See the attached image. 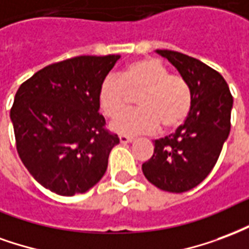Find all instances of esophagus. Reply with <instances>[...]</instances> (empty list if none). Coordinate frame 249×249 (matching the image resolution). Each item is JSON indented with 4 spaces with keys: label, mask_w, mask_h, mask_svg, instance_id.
<instances>
[{
    "label": "esophagus",
    "mask_w": 249,
    "mask_h": 249,
    "mask_svg": "<svg viewBox=\"0 0 249 249\" xmlns=\"http://www.w3.org/2000/svg\"><path fill=\"white\" fill-rule=\"evenodd\" d=\"M134 137H130V135H119V141L121 143H131L134 142Z\"/></svg>",
    "instance_id": "obj_1"
}]
</instances>
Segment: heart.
<instances>
[{
    "label": "heart",
    "instance_id": "b5f03b06",
    "mask_svg": "<svg viewBox=\"0 0 249 249\" xmlns=\"http://www.w3.org/2000/svg\"><path fill=\"white\" fill-rule=\"evenodd\" d=\"M132 95L141 107L120 114ZM98 102L106 117L120 114L111 122L114 131L135 135L154 132L159 124L163 130L182 126L191 111L192 92L186 78L170 74L155 58H143L130 63L121 77L108 75L99 87Z\"/></svg>",
    "mask_w": 249,
    "mask_h": 249
}]
</instances>
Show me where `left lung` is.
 Masks as SVG:
<instances>
[{"label":"left lung","instance_id":"8db88e82","mask_svg":"<svg viewBox=\"0 0 249 249\" xmlns=\"http://www.w3.org/2000/svg\"><path fill=\"white\" fill-rule=\"evenodd\" d=\"M177 67L191 87L192 107L182 126L154 141V154L142 164L147 180L167 192L200 184L216 164L231 130L233 98L220 72L174 50H157Z\"/></svg>","mask_w":249,"mask_h":249}]
</instances>
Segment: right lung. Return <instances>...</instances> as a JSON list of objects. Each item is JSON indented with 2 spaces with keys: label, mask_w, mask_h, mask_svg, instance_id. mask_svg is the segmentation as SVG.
Returning a JSON list of instances; mask_svg holds the SVG:
<instances>
[{
  "label": "right lung",
  "mask_w": 249,
  "mask_h": 249,
  "mask_svg": "<svg viewBox=\"0 0 249 249\" xmlns=\"http://www.w3.org/2000/svg\"><path fill=\"white\" fill-rule=\"evenodd\" d=\"M119 58H69L41 69L18 89L10 108L18 155L52 192L83 194L105 175L119 138L98 112V91Z\"/></svg>",
  "instance_id": "right-lung-1"
}]
</instances>
